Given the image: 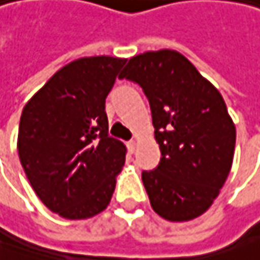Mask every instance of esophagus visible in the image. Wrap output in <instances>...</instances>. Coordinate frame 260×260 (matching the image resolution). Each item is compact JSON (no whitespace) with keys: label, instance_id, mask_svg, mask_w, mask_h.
Segmentation results:
<instances>
[{"label":"esophagus","instance_id":"obj_1","mask_svg":"<svg viewBox=\"0 0 260 260\" xmlns=\"http://www.w3.org/2000/svg\"><path fill=\"white\" fill-rule=\"evenodd\" d=\"M136 146H138V143H136L135 140H130V142L127 143V148H128L130 152H135V151H136Z\"/></svg>","mask_w":260,"mask_h":260}]
</instances>
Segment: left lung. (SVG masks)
<instances>
[{
    "mask_svg": "<svg viewBox=\"0 0 260 260\" xmlns=\"http://www.w3.org/2000/svg\"><path fill=\"white\" fill-rule=\"evenodd\" d=\"M120 78L143 88L161 159L142 182L154 212L170 222L206 213L230 175L235 124L219 90L176 50L132 57Z\"/></svg>",
    "mask_w": 260,
    "mask_h": 260,
    "instance_id": "8db88e82",
    "label": "left lung"
}]
</instances>
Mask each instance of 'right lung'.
Wrapping results in <instances>:
<instances>
[{
    "label": "right lung",
    "mask_w": 260,
    "mask_h": 260,
    "mask_svg": "<svg viewBox=\"0 0 260 260\" xmlns=\"http://www.w3.org/2000/svg\"><path fill=\"white\" fill-rule=\"evenodd\" d=\"M127 59L81 57L60 68L20 117L17 152L35 194L69 220L103 212L125 162V145L108 135L105 99Z\"/></svg>",
    "instance_id": "obj_1"
}]
</instances>
